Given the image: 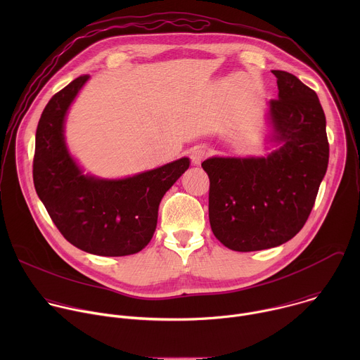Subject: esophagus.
<instances>
[{"mask_svg": "<svg viewBox=\"0 0 360 360\" xmlns=\"http://www.w3.org/2000/svg\"><path fill=\"white\" fill-rule=\"evenodd\" d=\"M205 157H207V150L202 146H195L191 150V161L193 165H199L205 160Z\"/></svg>", "mask_w": 360, "mask_h": 360, "instance_id": "34e87169", "label": "esophagus"}]
</instances>
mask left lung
I'll list each match as a JSON object with an SVG mask.
<instances>
[{"instance_id": "left-lung-1", "label": "left lung", "mask_w": 360, "mask_h": 360, "mask_svg": "<svg viewBox=\"0 0 360 360\" xmlns=\"http://www.w3.org/2000/svg\"><path fill=\"white\" fill-rule=\"evenodd\" d=\"M272 72L279 94L269 101V120L279 146L262 158L202 162L210 176L212 232L238 252L292 239L311 215L329 162L326 118L316 92L286 71Z\"/></svg>"}]
</instances>
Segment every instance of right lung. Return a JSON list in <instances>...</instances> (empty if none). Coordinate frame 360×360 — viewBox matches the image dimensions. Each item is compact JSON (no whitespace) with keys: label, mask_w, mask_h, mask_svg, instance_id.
<instances>
[{"label":"right lung","mask_w":360,"mask_h":360,"mask_svg":"<svg viewBox=\"0 0 360 360\" xmlns=\"http://www.w3.org/2000/svg\"><path fill=\"white\" fill-rule=\"evenodd\" d=\"M88 78H75L44 108L35 134L34 186L70 243L99 256L132 255L152 239L160 202L189 168V160L181 158L125 179L84 175L67 149L64 120Z\"/></svg>","instance_id":"1"}]
</instances>
